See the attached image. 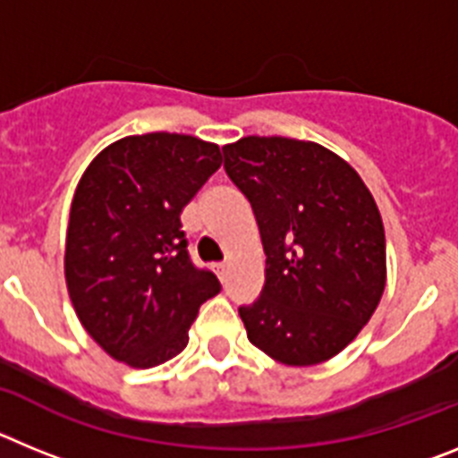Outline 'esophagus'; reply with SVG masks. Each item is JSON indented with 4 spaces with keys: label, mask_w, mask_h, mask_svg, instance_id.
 I'll return each instance as SVG.
<instances>
[{
    "label": "esophagus",
    "mask_w": 458,
    "mask_h": 458,
    "mask_svg": "<svg viewBox=\"0 0 458 458\" xmlns=\"http://www.w3.org/2000/svg\"><path fill=\"white\" fill-rule=\"evenodd\" d=\"M213 270L217 273V277L225 279L226 273H229V264H216V266H213Z\"/></svg>",
    "instance_id": "esophagus-1"
}]
</instances>
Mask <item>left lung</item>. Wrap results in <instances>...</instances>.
<instances>
[{
  "label": "left lung",
  "instance_id": "1",
  "mask_svg": "<svg viewBox=\"0 0 458 458\" xmlns=\"http://www.w3.org/2000/svg\"><path fill=\"white\" fill-rule=\"evenodd\" d=\"M266 252L261 295L241 307L248 339L289 367L342 353L386 291V229L365 181L317 141L242 137L222 147Z\"/></svg>",
  "mask_w": 458,
  "mask_h": 458
}]
</instances>
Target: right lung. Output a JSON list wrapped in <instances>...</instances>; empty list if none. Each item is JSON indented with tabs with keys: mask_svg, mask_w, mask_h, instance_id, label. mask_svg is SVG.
<instances>
[{
	"mask_svg": "<svg viewBox=\"0 0 458 458\" xmlns=\"http://www.w3.org/2000/svg\"><path fill=\"white\" fill-rule=\"evenodd\" d=\"M220 165L213 141L147 132L84 169L68 217V295L93 342L123 365L148 369L181 353L201 302L220 293L181 232V213Z\"/></svg>",
	"mask_w": 458,
	"mask_h": 458,
	"instance_id": "1",
	"label": "right lung"
}]
</instances>
